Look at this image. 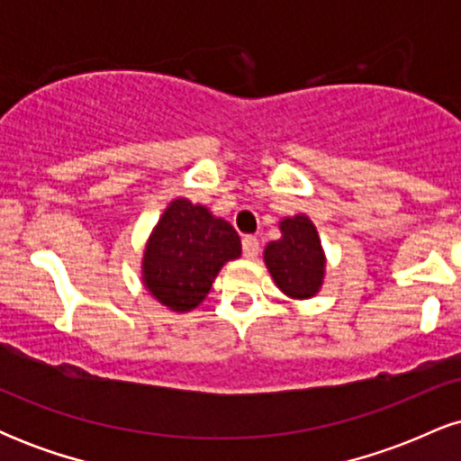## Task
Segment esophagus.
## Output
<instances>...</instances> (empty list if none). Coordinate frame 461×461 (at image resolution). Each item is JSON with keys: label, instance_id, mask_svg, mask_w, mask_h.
Listing matches in <instances>:
<instances>
[{"label": "esophagus", "instance_id": "34e87169", "mask_svg": "<svg viewBox=\"0 0 461 461\" xmlns=\"http://www.w3.org/2000/svg\"><path fill=\"white\" fill-rule=\"evenodd\" d=\"M242 253H245V258H249V260L258 258V253H260V240L256 236L242 238Z\"/></svg>", "mask_w": 461, "mask_h": 461}]
</instances>
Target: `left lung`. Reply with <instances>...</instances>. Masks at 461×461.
<instances>
[{"mask_svg":"<svg viewBox=\"0 0 461 461\" xmlns=\"http://www.w3.org/2000/svg\"><path fill=\"white\" fill-rule=\"evenodd\" d=\"M279 240L264 249V264L275 285L290 299H312L325 279V251L316 227L305 214L279 221Z\"/></svg>","mask_w":461,"mask_h":461,"instance_id":"8db88e82","label":"left lung"}]
</instances>
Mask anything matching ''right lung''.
Masks as SVG:
<instances>
[{
  "label": "right lung",
  "instance_id": "obj_1",
  "mask_svg": "<svg viewBox=\"0 0 461 461\" xmlns=\"http://www.w3.org/2000/svg\"><path fill=\"white\" fill-rule=\"evenodd\" d=\"M240 236L205 205L179 197L167 205L142 253V284L171 312L194 310L225 262L240 258Z\"/></svg>",
  "mask_w": 461,
  "mask_h": 461
}]
</instances>
